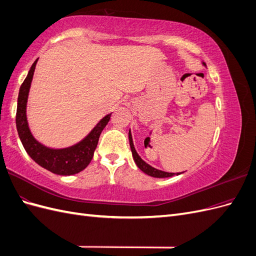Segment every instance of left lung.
I'll return each mask as SVG.
<instances>
[{
	"label": "left lung",
	"mask_w": 256,
	"mask_h": 256,
	"mask_svg": "<svg viewBox=\"0 0 256 256\" xmlns=\"http://www.w3.org/2000/svg\"><path fill=\"white\" fill-rule=\"evenodd\" d=\"M205 65V64H204ZM129 143H130V148L131 152H132V156L134 159L136 164L138 166V168L143 171L145 174L152 176V177H157V178H166V177H172L174 175H180L182 173H168V172H164V171H160V170H157L152 168V166H150L148 164H146L144 160H142V158L138 156L136 148H134V141H132V136H131V132L129 131Z\"/></svg>",
	"instance_id": "8db88e82"
}]
</instances>
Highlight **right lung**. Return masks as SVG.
Listing matches in <instances>:
<instances>
[{"label": "right lung", "mask_w": 256, "mask_h": 256, "mask_svg": "<svg viewBox=\"0 0 256 256\" xmlns=\"http://www.w3.org/2000/svg\"><path fill=\"white\" fill-rule=\"evenodd\" d=\"M38 58L34 62L20 86L18 96V106L16 114V125L20 140L23 147L37 164H40L48 171L58 175H74L79 173L86 168L94 156V152L97 147L99 136L102 131L109 122L111 114L100 120L96 127L85 136L81 142L74 146L62 150H53L46 147L40 142H37L32 136L28 125L26 120V102L30 88V83L35 72V67Z\"/></svg>", "instance_id": "1"}]
</instances>
